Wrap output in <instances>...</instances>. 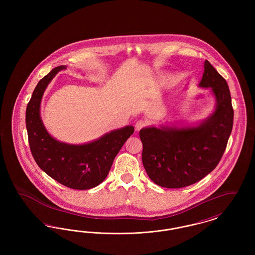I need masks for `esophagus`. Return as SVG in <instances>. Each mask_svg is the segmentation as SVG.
<instances>
[{
  "mask_svg": "<svg viewBox=\"0 0 255 255\" xmlns=\"http://www.w3.org/2000/svg\"><path fill=\"white\" fill-rule=\"evenodd\" d=\"M146 125H147V122L144 121V120H140V121H137V122H136L135 125H134V128H135L136 131H139V130H141L142 128H144Z\"/></svg>",
  "mask_w": 255,
  "mask_h": 255,
  "instance_id": "1",
  "label": "esophagus"
}]
</instances>
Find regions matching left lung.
<instances>
[{
  "instance_id": "1",
  "label": "left lung",
  "mask_w": 255,
  "mask_h": 255,
  "mask_svg": "<svg viewBox=\"0 0 255 255\" xmlns=\"http://www.w3.org/2000/svg\"><path fill=\"white\" fill-rule=\"evenodd\" d=\"M199 86L211 88L213 114L197 127H148L139 132L142 163L159 186L181 188L201 181L218 165L233 126L231 92L226 79L208 62Z\"/></svg>"
}]
</instances>
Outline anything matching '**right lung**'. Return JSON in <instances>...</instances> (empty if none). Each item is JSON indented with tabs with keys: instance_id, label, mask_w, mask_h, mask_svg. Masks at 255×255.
<instances>
[{
	"instance_id": "right-lung-1",
	"label": "right lung",
	"mask_w": 255,
	"mask_h": 255,
	"mask_svg": "<svg viewBox=\"0 0 255 255\" xmlns=\"http://www.w3.org/2000/svg\"><path fill=\"white\" fill-rule=\"evenodd\" d=\"M65 66L54 68L37 84L26 106L25 124L31 154L38 166L50 178L73 189H90L103 182L113 161L133 133V126L112 131L90 143L72 145L49 134L40 117V104L46 88Z\"/></svg>"
}]
</instances>
